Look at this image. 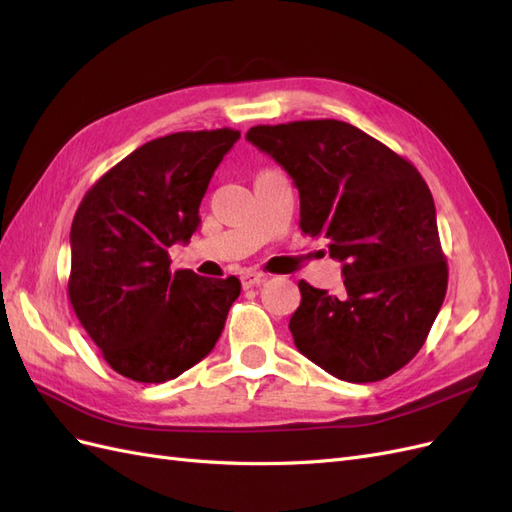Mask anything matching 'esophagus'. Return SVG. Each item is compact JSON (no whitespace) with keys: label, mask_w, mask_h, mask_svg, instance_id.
Segmentation results:
<instances>
[{"label":"esophagus","mask_w":512,"mask_h":512,"mask_svg":"<svg viewBox=\"0 0 512 512\" xmlns=\"http://www.w3.org/2000/svg\"><path fill=\"white\" fill-rule=\"evenodd\" d=\"M267 280V275L262 271H254V269H245L241 273V284L243 288H254V286H260L262 282Z\"/></svg>","instance_id":"1"}]
</instances>
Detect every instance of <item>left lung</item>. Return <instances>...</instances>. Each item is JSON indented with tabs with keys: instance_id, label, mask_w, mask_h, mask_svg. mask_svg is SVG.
Wrapping results in <instances>:
<instances>
[{
	"instance_id": "left-lung-1",
	"label": "left lung",
	"mask_w": 512,
	"mask_h": 512,
	"mask_svg": "<svg viewBox=\"0 0 512 512\" xmlns=\"http://www.w3.org/2000/svg\"><path fill=\"white\" fill-rule=\"evenodd\" d=\"M299 189V228L329 243L344 290L299 282L288 329L310 362L372 383L411 362L448 288L431 189L413 163L340 120L258 124L247 131Z\"/></svg>"
}]
</instances>
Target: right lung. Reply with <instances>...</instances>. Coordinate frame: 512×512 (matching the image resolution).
I'll list each match as a JSON object with an SVG mask.
<instances>
[{
	"label": "right lung",
	"instance_id": "right-lung-1",
	"mask_svg": "<svg viewBox=\"0 0 512 512\" xmlns=\"http://www.w3.org/2000/svg\"><path fill=\"white\" fill-rule=\"evenodd\" d=\"M234 129L181 131L146 142L105 172L71 226L68 299L105 362L140 383L176 379L222 336L241 282L170 269Z\"/></svg>",
	"mask_w": 512,
	"mask_h": 512
}]
</instances>
